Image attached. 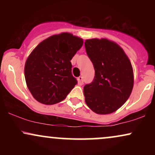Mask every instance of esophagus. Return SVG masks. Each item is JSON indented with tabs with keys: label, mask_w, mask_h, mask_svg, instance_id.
I'll list each match as a JSON object with an SVG mask.
<instances>
[{
	"label": "esophagus",
	"mask_w": 155,
	"mask_h": 155,
	"mask_svg": "<svg viewBox=\"0 0 155 155\" xmlns=\"http://www.w3.org/2000/svg\"><path fill=\"white\" fill-rule=\"evenodd\" d=\"M78 84H79V85H82L84 84V80H83L82 76H79V77L78 78Z\"/></svg>",
	"instance_id": "obj_1"
}]
</instances>
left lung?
I'll return each mask as SVG.
<instances>
[{
    "mask_svg": "<svg viewBox=\"0 0 155 155\" xmlns=\"http://www.w3.org/2000/svg\"><path fill=\"white\" fill-rule=\"evenodd\" d=\"M84 46L95 69L93 81L84 87L85 102L96 114L112 113L130 95L132 65L123 49L107 39H89Z\"/></svg>",
    "mask_w": 155,
    "mask_h": 155,
    "instance_id": "obj_1",
    "label": "left lung"
}]
</instances>
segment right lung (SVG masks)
Listing matches in <instances>:
<instances>
[{
    "label": "right lung",
    "instance_id": "1",
    "mask_svg": "<svg viewBox=\"0 0 155 155\" xmlns=\"http://www.w3.org/2000/svg\"><path fill=\"white\" fill-rule=\"evenodd\" d=\"M83 45L81 38L63 33L45 39L27 59L25 77L36 101L53 105L63 101L77 84L71 60Z\"/></svg>",
    "mask_w": 155,
    "mask_h": 155
}]
</instances>
